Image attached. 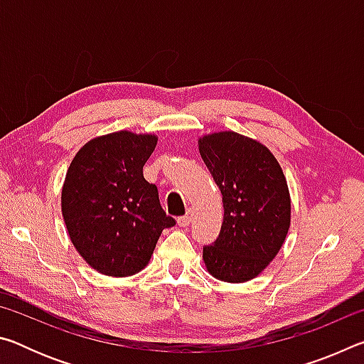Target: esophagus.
<instances>
[{
  "label": "esophagus",
  "instance_id": "34e87169",
  "mask_svg": "<svg viewBox=\"0 0 364 364\" xmlns=\"http://www.w3.org/2000/svg\"><path fill=\"white\" fill-rule=\"evenodd\" d=\"M193 217H194L193 212L189 210L186 215H184V217H180V218H178V225H180L181 228H186V226H189L191 223H193Z\"/></svg>",
  "mask_w": 364,
  "mask_h": 364
}]
</instances>
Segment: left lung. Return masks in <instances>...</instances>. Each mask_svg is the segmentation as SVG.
<instances>
[{
    "label": "left lung",
    "instance_id": "left-lung-1",
    "mask_svg": "<svg viewBox=\"0 0 364 364\" xmlns=\"http://www.w3.org/2000/svg\"><path fill=\"white\" fill-rule=\"evenodd\" d=\"M223 199L220 236L202 252L205 268L225 282L257 278L278 255L291 226V194L267 146L236 132L197 139Z\"/></svg>",
    "mask_w": 364,
    "mask_h": 364
}]
</instances>
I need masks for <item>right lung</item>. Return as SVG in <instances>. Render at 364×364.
I'll return each instance as SVG.
<instances>
[{"mask_svg":"<svg viewBox=\"0 0 364 364\" xmlns=\"http://www.w3.org/2000/svg\"><path fill=\"white\" fill-rule=\"evenodd\" d=\"M149 133L115 132L90 139L73 157L60 208L73 247L97 273L125 278L144 269L160 234L175 220L143 167L157 146Z\"/></svg>","mask_w":364,"mask_h":364,"instance_id":"1","label":"right lung"}]
</instances>
